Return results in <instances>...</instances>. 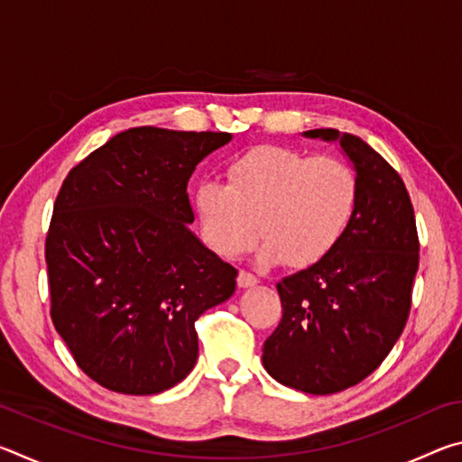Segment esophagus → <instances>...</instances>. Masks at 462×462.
Masks as SVG:
<instances>
[{"label":"esophagus","mask_w":462,"mask_h":462,"mask_svg":"<svg viewBox=\"0 0 462 462\" xmlns=\"http://www.w3.org/2000/svg\"><path fill=\"white\" fill-rule=\"evenodd\" d=\"M256 283H259V277H254L253 273H248V271L238 273V287L246 289V287H254Z\"/></svg>","instance_id":"1"}]
</instances>
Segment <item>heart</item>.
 I'll list each match as a JSON object with an SVG mask.
<instances>
[{
    "instance_id": "heart-1",
    "label": "heart",
    "mask_w": 462,
    "mask_h": 462,
    "mask_svg": "<svg viewBox=\"0 0 462 462\" xmlns=\"http://www.w3.org/2000/svg\"><path fill=\"white\" fill-rule=\"evenodd\" d=\"M226 173L228 183L203 179L193 191L201 236L224 259L253 248L261 228L264 264L311 267L346 236L361 198L348 162L287 146L250 148Z\"/></svg>"
}]
</instances>
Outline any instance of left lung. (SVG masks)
<instances>
[{
    "mask_svg": "<svg viewBox=\"0 0 462 462\" xmlns=\"http://www.w3.org/2000/svg\"><path fill=\"white\" fill-rule=\"evenodd\" d=\"M303 134L338 140L361 198L340 245L277 283L283 318L264 342L263 365L281 385L330 395L369 377L402 336L420 240L410 193L377 151L334 128Z\"/></svg>",
    "mask_w": 462,
    "mask_h": 462,
    "instance_id": "8db88e82",
    "label": "left lung"
}]
</instances>
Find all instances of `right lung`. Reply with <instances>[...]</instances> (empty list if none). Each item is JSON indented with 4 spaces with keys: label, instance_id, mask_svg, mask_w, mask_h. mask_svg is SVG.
<instances>
[{
    "label": "right lung",
    "instance_id": "right-lung-1",
    "mask_svg": "<svg viewBox=\"0 0 462 462\" xmlns=\"http://www.w3.org/2000/svg\"><path fill=\"white\" fill-rule=\"evenodd\" d=\"M228 132L140 126L69 171L46 234L51 318L101 387L154 395L191 373L195 322L238 271L189 230L187 181Z\"/></svg>",
    "mask_w": 462,
    "mask_h": 462
}]
</instances>
